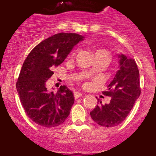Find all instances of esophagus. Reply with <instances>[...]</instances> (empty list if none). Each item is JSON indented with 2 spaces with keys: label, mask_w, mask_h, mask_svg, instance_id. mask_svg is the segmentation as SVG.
I'll list each match as a JSON object with an SVG mask.
<instances>
[{
  "label": "esophagus",
  "mask_w": 156,
  "mask_h": 156,
  "mask_svg": "<svg viewBox=\"0 0 156 156\" xmlns=\"http://www.w3.org/2000/svg\"><path fill=\"white\" fill-rule=\"evenodd\" d=\"M82 96V93H81V92H75V93H74V97L75 98V99H78V98H80Z\"/></svg>",
  "instance_id": "1"
}]
</instances>
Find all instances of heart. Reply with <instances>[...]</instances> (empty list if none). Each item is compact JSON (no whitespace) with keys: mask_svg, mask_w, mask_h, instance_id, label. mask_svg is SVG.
<instances>
[{"mask_svg":"<svg viewBox=\"0 0 156 156\" xmlns=\"http://www.w3.org/2000/svg\"><path fill=\"white\" fill-rule=\"evenodd\" d=\"M74 54H75V52H72V53H71V55H73ZM106 54L109 55V54H108L107 52H106L105 50H103V49H99V50H96V51H95V54Z\"/></svg>","mask_w":156,"mask_h":156,"instance_id":"obj_1","label":"heart"}]
</instances>
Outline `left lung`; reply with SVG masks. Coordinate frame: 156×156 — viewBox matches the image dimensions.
<instances>
[{
  "mask_svg": "<svg viewBox=\"0 0 156 156\" xmlns=\"http://www.w3.org/2000/svg\"><path fill=\"white\" fill-rule=\"evenodd\" d=\"M118 57L120 68L107 90L102 92L111 97L110 102L102 105L98 99L99 105L90 112L92 120L105 127H115L125 120L141 94L139 71L134 60L123 54Z\"/></svg>",
  "mask_w": 156,
  "mask_h": 156,
  "instance_id": "8db88e82",
  "label": "left lung"
}]
</instances>
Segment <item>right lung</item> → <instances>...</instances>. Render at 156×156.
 Returning a JSON list of instances; mask_svg holds the SVG:
<instances>
[{"mask_svg":"<svg viewBox=\"0 0 156 156\" xmlns=\"http://www.w3.org/2000/svg\"><path fill=\"white\" fill-rule=\"evenodd\" d=\"M83 38L76 33H57L36 46L24 61L16 88L26 115L39 125L57 127L70 114L75 102L72 92L61 85L57 93L50 92L46 84L54 75L53 68Z\"/></svg>","mask_w":156,"mask_h":156,"instance_id":"right-lung-1","label":"right lung"}]
</instances>
